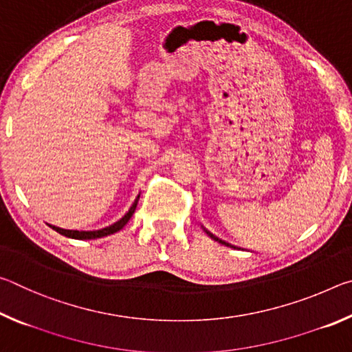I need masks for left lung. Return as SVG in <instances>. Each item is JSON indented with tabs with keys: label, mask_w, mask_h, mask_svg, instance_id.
I'll list each match as a JSON object with an SVG mask.
<instances>
[{
	"label": "left lung",
	"mask_w": 352,
	"mask_h": 352,
	"mask_svg": "<svg viewBox=\"0 0 352 352\" xmlns=\"http://www.w3.org/2000/svg\"><path fill=\"white\" fill-rule=\"evenodd\" d=\"M206 234H208V236H210V237H211V239H214V241H217V242H220V243H223V245H225V242H222V241H220V239H217V237H216V236H212V234L210 233V231H206ZM226 245H228V243H226Z\"/></svg>",
	"instance_id": "1"
}]
</instances>
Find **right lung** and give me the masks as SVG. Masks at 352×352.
<instances>
[{"mask_svg": "<svg viewBox=\"0 0 352 352\" xmlns=\"http://www.w3.org/2000/svg\"><path fill=\"white\" fill-rule=\"evenodd\" d=\"M138 200H140V195L135 199L133 205L130 206V210L124 214V216L118 220V222L111 223L110 226H105V228H100L96 231H77V230H63V228H58V226H52L50 225L52 230H56L58 234L62 236H67L71 237V239H79V241H85V239H99V237H104V236H110V234H115L118 233L119 230H122L124 226L127 225V222L130 219H132L133 212L136 210V205H138Z\"/></svg>", "mask_w": 352, "mask_h": 352, "instance_id": "obj_1", "label": "right lung"}]
</instances>
